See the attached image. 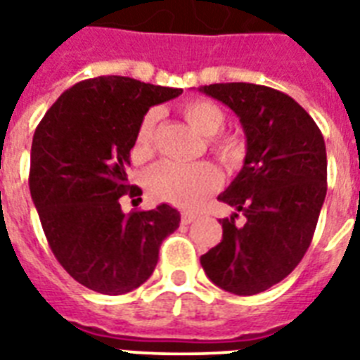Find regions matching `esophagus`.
Wrapping results in <instances>:
<instances>
[{"label": "esophagus", "instance_id": "esophagus-1", "mask_svg": "<svg viewBox=\"0 0 360 360\" xmlns=\"http://www.w3.org/2000/svg\"><path fill=\"white\" fill-rule=\"evenodd\" d=\"M198 219V214L196 213H183L181 214V222H183V224H191V222H194V220Z\"/></svg>", "mask_w": 360, "mask_h": 360}]
</instances>
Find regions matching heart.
<instances>
[{
	"instance_id": "heart-1",
	"label": "heart",
	"mask_w": 360,
	"mask_h": 360,
	"mask_svg": "<svg viewBox=\"0 0 360 360\" xmlns=\"http://www.w3.org/2000/svg\"><path fill=\"white\" fill-rule=\"evenodd\" d=\"M185 121L198 134L207 138L209 151L224 164L226 168H237L245 157V146L239 136L219 134L226 123L224 112L211 101H188L181 106ZM158 112L149 110L141 120L134 141V157L147 160L155 153V129H157ZM220 172L211 162L183 164L162 162L147 169L146 188L155 200L174 203L181 207H191L202 198L217 191L220 185Z\"/></svg>"
}]
</instances>
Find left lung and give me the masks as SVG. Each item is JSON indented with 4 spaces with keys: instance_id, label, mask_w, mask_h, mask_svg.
I'll list each match as a JSON object with an SVG mask.
<instances>
[{
    "instance_id": "1",
    "label": "left lung",
    "mask_w": 360,
    "mask_h": 360,
    "mask_svg": "<svg viewBox=\"0 0 360 360\" xmlns=\"http://www.w3.org/2000/svg\"><path fill=\"white\" fill-rule=\"evenodd\" d=\"M236 112L246 136L239 175L219 196L233 213L222 240L200 257L209 280L236 295H256L284 280L312 243L327 194L321 130L301 104L273 87L233 82L200 87Z\"/></svg>"
}]
</instances>
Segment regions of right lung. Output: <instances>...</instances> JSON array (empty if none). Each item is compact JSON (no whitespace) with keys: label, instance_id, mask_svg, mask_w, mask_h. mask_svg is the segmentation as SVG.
Instances as JSON below:
<instances>
[{"label":"right lung","instance_id":"right-lung-1","mask_svg":"<svg viewBox=\"0 0 360 360\" xmlns=\"http://www.w3.org/2000/svg\"><path fill=\"white\" fill-rule=\"evenodd\" d=\"M183 89L127 76L78 82L50 106L31 143L30 192L42 230L67 273L89 290L121 295L153 274L162 240L179 228L168 203L124 214L140 196L127 168L147 110Z\"/></svg>","mask_w":360,"mask_h":360}]
</instances>
